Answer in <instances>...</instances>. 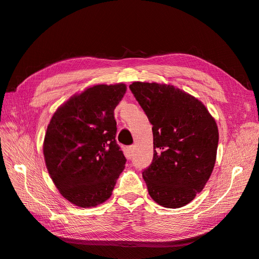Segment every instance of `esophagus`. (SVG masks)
I'll return each mask as SVG.
<instances>
[{
  "instance_id": "1",
  "label": "esophagus",
  "mask_w": 259,
  "mask_h": 259,
  "mask_svg": "<svg viewBox=\"0 0 259 259\" xmlns=\"http://www.w3.org/2000/svg\"><path fill=\"white\" fill-rule=\"evenodd\" d=\"M134 149H135L134 146H130V147L126 149V156H127V159H131V158H132L133 153H134Z\"/></svg>"
}]
</instances>
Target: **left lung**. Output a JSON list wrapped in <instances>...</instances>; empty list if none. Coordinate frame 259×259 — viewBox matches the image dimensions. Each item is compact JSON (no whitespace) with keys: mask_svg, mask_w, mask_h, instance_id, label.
<instances>
[{"mask_svg":"<svg viewBox=\"0 0 259 259\" xmlns=\"http://www.w3.org/2000/svg\"><path fill=\"white\" fill-rule=\"evenodd\" d=\"M130 89L152 124L153 160L143 171L148 192L161 206H185L213 171L216 121L202 101L170 84L134 82Z\"/></svg>","mask_w":259,"mask_h":259,"instance_id":"obj_1","label":"left lung"}]
</instances>
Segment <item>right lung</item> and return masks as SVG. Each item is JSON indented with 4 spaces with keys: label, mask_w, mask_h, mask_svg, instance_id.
Returning <instances> with one entry per match:
<instances>
[{
    "label": "right lung",
    "mask_w": 259,
    "mask_h": 259,
    "mask_svg": "<svg viewBox=\"0 0 259 259\" xmlns=\"http://www.w3.org/2000/svg\"><path fill=\"white\" fill-rule=\"evenodd\" d=\"M125 93L123 83L91 86L62 104L48 125L46 168L60 194L76 206L94 207L107 201L125 167L114 120Z\"/></svg>",
    "instance_id": "right-lung-1"
}]
</instances>
